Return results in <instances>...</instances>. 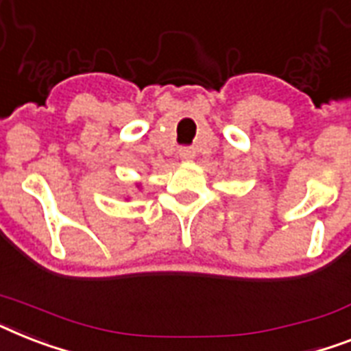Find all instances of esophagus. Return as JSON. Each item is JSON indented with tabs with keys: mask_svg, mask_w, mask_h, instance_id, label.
Instances as JSON below:
<instances>
[{
	"mask_svg": "<svg viewBox=\"0 0 351 351\" xmlns=\"http://www.w3.org/2000/svg\"><path fill=\"white\" fill-rule=\"evenodd\" d=\"M178 155H180L182 160H193L195 158V149L191 146H182L180 149H178Z\"/></svg>",
	"mask_w": 351,
	"mask_h": 351,
	"instance_id": "esophagus-1",
	"label": "esophagus"
}]
</instances>
